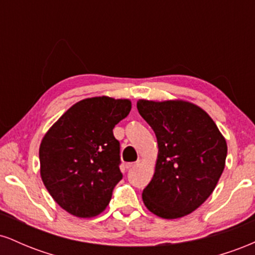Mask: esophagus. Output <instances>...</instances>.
<instances>
[{"mask_svg": "<svg viewBox=\"0 0 255 255\" xmlns=\"http://www.w3.org/2000/svg\"><path fill=\"white\" fill-rule=\"evenodd\" d=\"M136 165H137V162H134V163H127V164H126V168H127V169H133V168H135Z\"/></svg>", "mask_w": 255, "mask_h": 255, "instance_id": "34e87169", "label": "esophagus"}]
</instances>
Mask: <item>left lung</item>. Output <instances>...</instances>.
Wrapping results in <instances>:
<instances>
[{
	"label": "left lung",
	"instance_id": "8db88e82",
	"mask_svg": "<svg viewBox=\"0 0 255 255\" xmlns=\"http://www.w3.org/2000/svg\"><path fill=\"white\" fill-rule=\"evenodd\" d=\"M136 108L158 142L156 170L142 201L158 217L189 215L217 186L227 141L209 114L189 102L139 99Z\"/></svg>",
	"mask_w": 255,
	"mask_h": 255
}]
</instances>
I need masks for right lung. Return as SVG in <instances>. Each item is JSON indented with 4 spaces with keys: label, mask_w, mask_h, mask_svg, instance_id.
Here are the masks:
<instances>
[{
    "label": "right lung",
    "mask_w": 255,
    "mask_h": 255,
    "mask_svg": "<svg viewBox=\"0 0 255 255\" xmlns=\"http://www.w3.org/2000/svg\"><path fill=\"white\" fill-rule=\"evenodd\" d=\"M130 109L128 99H83L44 135L40 176L54 200L71 215L93 217L110 203L114 187L122 180L120 142L113 129Z\"/></svg>",
    "instance_id": "1"
}]
</instances>
